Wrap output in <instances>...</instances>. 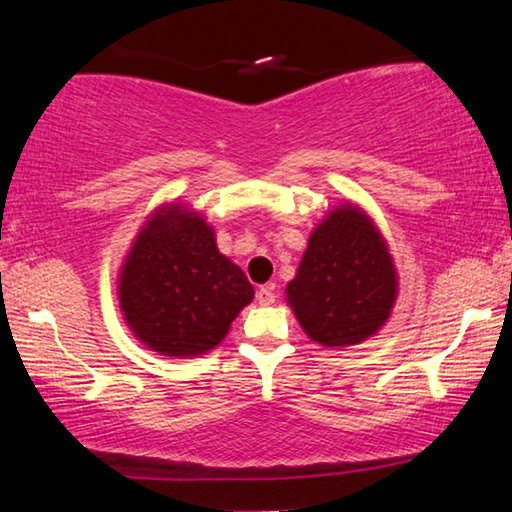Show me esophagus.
<instances>
[{
  "label": "esophagus",
  "instance_id": "34e87169",
  "mask_svg": "<svg viewBox=\"0 0 512 512\" xmlns=\"http://www.w3.org/2000/svg\"><path fill=\"white\" fill-rule=\"evenodd\" d=\"M275 286L273 284H266V286H262L257 291V302L262 304V306H271V304H275Z\"/></svg>",
  "mask_w": 512,
  "mask_h": 512
}]
</instances>
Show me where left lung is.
Instances as JSON below:
<instances>
[{
	"label": "left lung",
	"instance_id": "1",
	"mask_svg": "<svg viewBox=\"0 0 512 512\" xmlns=\"http://www.w3.org/2000/svg\"><path fill=\"white\" fill-rule=\"evenodd\" d=\"M288 302L302 329L324 347L358 345L383 327L396 300L385 241L356 206H342L313 230Z\"/></svg>",
	"mask_w": 512,
	"mask_h": 512
}]
</instances>
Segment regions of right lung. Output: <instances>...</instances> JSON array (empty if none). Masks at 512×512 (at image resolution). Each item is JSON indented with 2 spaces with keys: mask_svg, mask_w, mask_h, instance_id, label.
Returning <instances> with one entry per match:
<instances>
[{
  "mask_svg": "<svg viewBox=\"0 0 512 512\" xmlns=\"http://www.w3.org/2000/svg\"><path fill=\"white\" fill-rule=\"evenodd\" d=\"M118 295L127 324L147 347L163 356H199L224 340L255 291L219 253L206 221L170 206L138 232Z\"/></svg>",
  "mask_w": 512,
  "mask_h": 512,
  "instance_id": "obj_1",
  "label": "right lung"
}]
</instances>
